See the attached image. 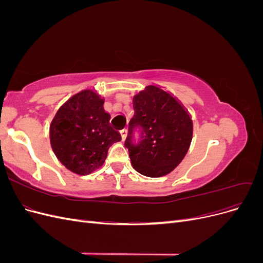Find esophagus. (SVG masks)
I'll list each match as a JSON object with an SVG mask.
<instances>
[{
    "instance_id": "esophagus-1",
    "label": "esophagus",
    "mask_w": 263,
    "mask_h": 263,
    "mask_svg": "<svg viewBox=\"0 0 263 263\" xmlns=\"http://www.w3.org/2000/svg\"><path fill=\"white\" fill-rule=\"evenodd\" d=\"M121 135H122V138H123V140H125V139H126V137H127V130H126V129L121 130Z\"/></svg>"
}]
</instances>
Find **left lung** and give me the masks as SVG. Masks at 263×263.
Wrapping results in <instances>:
<instances>
[{"label":"left lung","instance_id":"obj_1","mask_svg":"<svg viewBox=\"0 0 263 263\" xmlns=\"http://www.w3.org/2000/svg\"><path fill=\"white\" fill-rule=\"evenodd\" d=\"M135 115L125 141L134 169L150 178L163 177L185 157L193 136V123L187 110L172 95L156 85H148L133 99ZM142 127V140L132 142V128Z\"/></svg>","mask_w":263,"mask_h":263}]
</instances>
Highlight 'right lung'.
<instances>
[{"mask_svg":"<svg viewBox=\"0 0 263 263\" xmlns=\"http://www.w3.org/2000/svg\"><path fill=\"white\" fill-rule=\"evenodd\" d=\"M109 118L104 100L92 89L74 94L59 108L50 125V144L68 170L86 176L101 168L108 148L122 140Z\"/></svg>","mask_w":263,"mask_h":263,"instance_id":"1","label":"right lung"}]
</instances>
